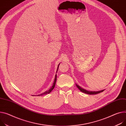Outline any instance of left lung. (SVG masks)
<instances>
[{"instance_id": "left-lung-1", "label": "left lung", "mask_w": 126, "mask_h": 126, "mask_svg": "<svg viewBox=\"0 0 126 126\" xmlns=\"http://www.w3.org/2000/svg\"><path fill=\"white\" fill-rule=\"evenodd\" d=\"M76 86H77V87H78V88L81 92H83V93H86V94H90V95L96 94L102 92L103 91V90L99 91H96V92H95V91H93V92H92V91H87V90H85V89H84L81 88L79 86L77 85V84H76Z\"/></svg>"}]
</instances>
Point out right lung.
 Instances as JSON below:
<instances>
[{
    "instance_id": "obj_1",
    "label": "right lung",
    "mask_w": 126,
    "mask_h": 126,
    "mask_svg": "<svg viewBox=\"0 0 126 126\" xmlns=\"http://www.w3.org/2000/svg\"><path fill=\"white\" fill-rule=\"evenodd\" d=\"M59 65H58V67H57V71L58 70V68H59ZM56 74L55 75V79H54V82H53V85L52 86V87H51L48 90H47V91H46V92H44V93H41V94H39V95H37V96H42V95H45V94H48V93H50L51 92V91L54 89V87H55V83H56Z\"/></svg>"
}]
</instances>
